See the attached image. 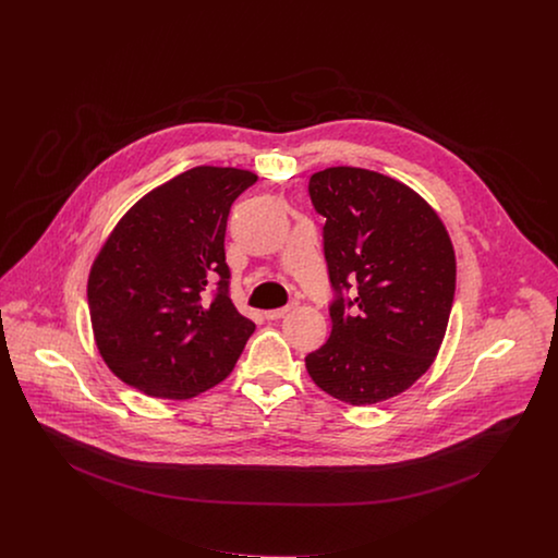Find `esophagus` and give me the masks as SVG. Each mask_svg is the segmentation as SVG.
<instances>
[{"label": "esophagus", "instance_id": "1", "mask_svg": "<svg viewBox=\"0 0 558 558\" xmlns=\"http://www.w3.org/2000/svg\"><path fill=\"white\" fill-rule=\"evenodd\" d=\"M293 307H295V305H287V307H278V310H267V312H265V318H267V320H280V318H284Z\"/></svg>", "mask_w": 558, "mask_h": 558}]
</instances>
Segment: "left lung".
<instances>
[{
  "label": "left lung",
  "mask_w": 558,
  "mask_h": 558,
  "mask_svg": "<svg viewBox=\"0 0 558 558\" xmlns=\"http://www.w3.org/2000/svg\"><path fill=\"white\" fill-rule=\"evenodd\" d=\"M310 196L327 217L325 257L337 299L327 343L305 356L312 381L348 404L409 390L436 361L456 295V251L438 213L375 170L314 172ZM354 286L357 295L340 291Z\"/></svg>",
  "instance_id": "left-lung-1"
}]
</instances>
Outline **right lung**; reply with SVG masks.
I'll return each instance as SVG.
<instances>
[{"mask_svg":"<svg viewBox=\"0 0 558 558\" xmlns=\"http://www.w3.org/2000/svg\"><path fill=\"white\" fill-rule=\"evenodd\" d=\"M255 181L251 170L196 166L134 202L102 242L88 276L93 335L109 371L138 392L190 400L233 371L255 323L228 295L226 228Z\"/></svg>","mask_w":558,"mask_h":558,"instance_id":"1","label":"right lung"}]
</instances>
